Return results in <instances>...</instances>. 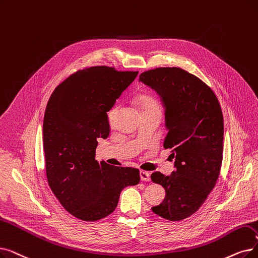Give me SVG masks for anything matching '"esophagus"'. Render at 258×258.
Masks as SVG:
<instances>
[{"label": "esophagus", "instance_id": "34e87169", "mask_svg": "<svg viewBox=\"0 0 258 258\" xmlns=\"http://www.w3.org/2000/svg\"><path fill=\"white\" fill-rule=\"evenodd\" d=\"M140 179L143 181H150L151 180V175L149 172L140 171Z\"/></svg>", "mask_w": 258, "mask_h": 258}]
</instances>
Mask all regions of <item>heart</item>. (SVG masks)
Masks as SVG:
<instances>
[{
	"mask_svg": "<svg viewBox=\"0 0 258 258\" xmlns=\"http://www.w3.org/2000/svg\"><path fill=\"white\" fill-rule=\"evenodd\" d=\"M137 103L139 105V108L141 110V113H143V111L154 110V109L160 110L159 103L157 102V100L154 99L153 97H150V96H140L138 98V100H137ZM116 113H117V106H114L113 108L109 110V113H108L109 121H113L114 120V118L116 116Z\"/></svg>",
	"mask_w": 258,
	"mask_h": 258,
	"instance_id": "b5f03b06",
	"label": "heart"
}]
</instances>
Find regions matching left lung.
Segmentation results:
<instances>
[{
	"instance_id": "1",
	"label": "left lung",
	"mask_w": 258,
	"mask_h": 258,
	"mask_svg": "<svg viewBox=\"0 0 258 258\" xmlns=\"http://www.w3.org/2000/svg\"><path fill=\"white\" fill-rule=\"evenodd\" d=\"M139 81L158 94L164 105V149L175 157V171L151 175L162 185L165 197L153 207L155 214L179 221L204 205L219 176L223 151V117L212 89L192 74L178 67L144 72Z\"/></svg>"
}]
</instances>
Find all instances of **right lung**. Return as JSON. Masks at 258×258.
I'll return each mask as SVG.
<instances>
[{
    "mask_svg": "<svg viewBox=\"0 0 258 258\" xmlns=\"http://www.w3.org/2000/svg\"><path fill=\"white\" fill-rule=\"evenodd\" d=\"M138 72L95 66L77 72L50 96L43 121L47 181L72 215L96 221L113 213L120 193L140 181L139 170L98 162V139L109 135L107 111Z\"/></svg>",
    "mask_w": 258,
    "mask_h": 258,
    "instance_id": "obj_1",
    "label": "right lung"
}]
</instances>
